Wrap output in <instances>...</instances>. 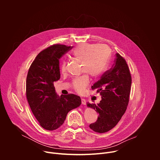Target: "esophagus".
<instances>
[{
  "label": "esophagus",
  "instance_id": "34e87169",
  "mask_svg": "<svg viewBox=\"0 0 160 160\" xmlns=\"http://www.w3.org/2000/svg\"><path fill=\"white\" fill-rule=\"evenodd\" d=\"M82 104L83 105H85L86 104V100L83 98H82Z\"/></svg>",
  "mask_w": 160,
  "mask_h": 160
}]
</instances>
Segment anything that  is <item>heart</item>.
Returning <instances> with one entry per match:
<instances>
[{"mask_svg": "<svg viewBox=\"0 0 160 160\" xmlns=\"http://www.w3.org/2000/svg\"><path fill=\"white\" fill-rule=\"evenodd\" d=\"M74 58L82 62V72L88 73L93 77L102 74L106 70L110 56V49L106 45L83 43L72 52ZM66 64L63 61L62 72H65ZM89 78L85 74L74 79L73 86L78 92H82L88 85Z\"/></svg>", "mask_w": 160, "mask_h": 160, "instance_id": "obj_1", "label": "heart"}]
</instances>
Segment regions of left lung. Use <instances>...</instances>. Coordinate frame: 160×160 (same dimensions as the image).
<instances>
[{"label": "left lung", "mask_w": 160, "mask_h": 160, "mask_svg": "<svg viewBox=\"0 0 160 160\" xmlns=\"http://www.w3.org/2000/svg\"><path fill=\"white\" fill-rule=\"evenodd\" d=\"M132 83L131 75L125 60L116 54L115 62L91 88H98L101 100L98 104L87 103L98 112V120L89 127L99 133L115 127L125 113L129 101Z\"/></svg>", "instance_id": "8db88e82"}]
</instances>
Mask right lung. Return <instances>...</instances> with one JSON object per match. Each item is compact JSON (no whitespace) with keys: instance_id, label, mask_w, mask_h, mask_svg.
Listing matches in <instances>:
<instances>
[{"instance_id":"right-lung-1","label":"right lung","mask_w":160,"mask_h":160,"mask_svg":"<svg viewBox=\"0 0 160 160\" xmlns=\"http://www.w3.org/2000/svg\"><path fill=\"white\" fill-rule=\"evenodd\" d=\"M71 46L56 44L41 51L32 63L26 82L27 98L40 126L48 130L60 127L68 112L80 106V96H58L54 82L60 78L59 59Z\"/></svg>"}]
</instances>
